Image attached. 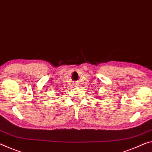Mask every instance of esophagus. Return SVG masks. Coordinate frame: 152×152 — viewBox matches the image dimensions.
<instances>
[{
    "instance_id": "obj_1",
    "label": "esophagus",
    "mask_w": 152,
    "mask_h": 152,
    "mask_svg": "<svg viewBox=\"0 0 152 152\" xmlns=\"http://www.w3.org/2000/svg\"><path fill=\"white\" fill-rule=\"evenodd\" d=\"M79 86L78 82H74L73 83V86Z\"/></svg>"
}]
</instances>
